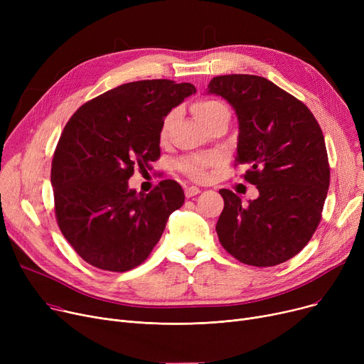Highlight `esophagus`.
I'll return each mask as SVG.
<instances>
[{"label":"esophagus","instance_id":"esophagus-1","mask_svg":"<svg viewBox=\"0 0 364 364\" xmlns=\"http://www.w3.org/2000/svg\"><path fill=\"white\" fill-rule=\"evenodd\" d=\"M184 193H186V198H193V196H196V195H199V193H200V188H199V187H196V186L187 187Z\"/></svg>","mask_w":364,"mask_h":364}]
</instances>
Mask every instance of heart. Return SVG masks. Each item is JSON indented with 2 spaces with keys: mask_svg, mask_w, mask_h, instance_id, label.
Wrapping results in <instances>:
<instances>
[{
  "mask_svg": "<svg viewBox=\"0 0 364 364\" xmlns=\"http://www.w3.org/2000/svg\"><path fill=\"white\" fill-rule=\"evenodd\" d=\"M223 112H228L227 107L217 102V100H211V99H202L198 100L193 105V113L195 117L199 119V122H202L203 125H206L209 121H213L215 117H218L220 113ZM174 112L169 113L168 117L164 119L162 122V128H161V136L165 137L166 132L174 121ZM215 158L214 156H205V155H198V156H187L183 158L181 161H178L177 168L186 174L188 178H192L195 181H203L208 177V168L214 164Z\"/></svg>",
  "mask_w": 364,
  "mask_h": 364,
  "instance_id": "1",
  "label": "heart"
}]
</instances>
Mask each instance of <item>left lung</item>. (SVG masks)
I'll use <instances>...</instances> for the list:
<instances>
[{"instance_id": "8db88e82", "label": "left lung", "mask_w": 364, "mask_h": 364, "mask_svg": "<svg viewBox=\"0 0 364 364\" xmlns=\"http://www.w3.org/2000/svg\"><path fill=\"white\" fill-rule=\"evenodd\" d=\"M237 114L236 165L259 196L242 199L221 188L224 209L217 235L243 264L272 267L307 245L321 220L331 181L326 144L310 109L292 94L257 75H221L208 85Z\"/></svg>"}]
</instances>
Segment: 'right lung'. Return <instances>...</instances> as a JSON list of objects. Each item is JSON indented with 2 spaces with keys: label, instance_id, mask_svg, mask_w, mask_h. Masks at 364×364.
<instances>
[{
  "label": "right lung",
  "instance_id": "right-lung-1",
  "mask_svg": "<svg viewBox=\"0 0 364 364\" xmlns=\"http://www.w3.org/2000/svg\"><path fill=\"white\" fill-rule=\"evenodd\" d=\"M193 92L188 82H128L87 102L68 121L51 162L54 213L88 264L117 273L140 265L184 203L174 180L147 195L129 188L128 180L159 159L165 117Z\"/></svg>",
  "mask_w": 364,
  "mask_h": 364
}]
</instances>
